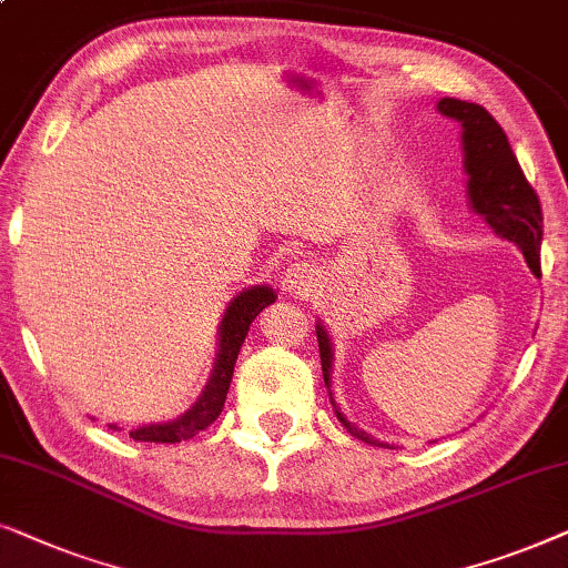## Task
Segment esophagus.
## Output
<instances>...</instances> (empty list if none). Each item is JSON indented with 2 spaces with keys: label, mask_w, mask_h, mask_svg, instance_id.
<instances>
[{
  "label": "esophagus",
  "mask_w": 568,
  "mask_h": 568,
  "mask_svg": "<svg viewBox=\"0 0 568 568\" xmlns=\"http://www.w3.org/2000/svg\"><path fill=\"white\" fill-rule=\"evenodd\" d=\"M315 271L307 266V263H292L290 268L284 271V278H282V284L286 286V290H290L292 294H305V292H310L315 286Z\"/></svg>",
  "instance_id": "obj_1"
}]
</instances>
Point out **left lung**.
<instances>
[{"mask_svg": "<svg viewBox=\"0 0 568 568\" xmlns=\"http://www.w3.org/2000/svg\"><path fill=\"white\" fill-rule=\"evenodd\" d=\"M439 113L457 119L463 123V150L465 170H468V196L478 214L499 232L501 237L511 240L523 251L527 266L532 274H540V240H542V209L535 189L527 181L523 168L511 152L509 139L484 105L465 103V100L442 98ZM317 346H321V364L325 385L331 379V341L323 325H317ZM338 422L348 434L367 445L385 447L383 442L372 439L352 426L341 410H336Z\"/></svg>", "mask_w": 568, "mask_h": 568, "instance_id": "obj_1", "label": "left lung"}]
</instances>
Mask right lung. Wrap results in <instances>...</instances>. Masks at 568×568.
Returning a JSON list of instances; mask_svg holds the SVG:
<instances>
[{
  "label": "right lung",
  "mask_w": 568,
  "mask_h": 568,
  "mask_svg": "<svg viewBox=\"0 0 568 568\" xmlns=\"http://www.w3.org/2000/svg\"><path fill=\"white\" fill-rule=\"evenodd\" d=\"M276 300V294L268 286H253V290L240 292L235 300L230 302L227 315L222 321L220 331V354H216V367L214 375L209 379L204 395H201L196 406L185 410L181 418L170 424H154L142 426V429L129 432L131 439L136 442H158V445H175V442L196 437L199 432H204L209 424H214L220 418L224 400H227V390L232 383V372H235V362L240 354V346L247 336V328L255 321V315L263 307H268ZM115 429V426H113Z\"/></svg>",
  "instance_id": "add662e5"
}]
</instances>
